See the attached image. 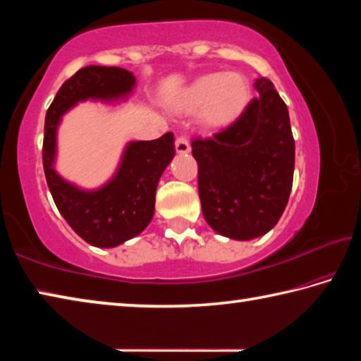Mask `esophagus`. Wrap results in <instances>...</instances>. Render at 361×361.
<instances>
[{"label":"esophagus","instance_id":"obj_1","mask_svg":"<svg viewBox=\"0 0 361 361\" xmlns=\"http://www.w3.org/2000/svg\"><path fill=\"white\" fill-rule=\"evenodd\" d=\"M175 149H176V152H178V154H188V152L191 151V146H189L188 138L183 137V135L176 137V140H175Z\"/></svg>","mask_w":361,"mask_h":361}]
</instances>
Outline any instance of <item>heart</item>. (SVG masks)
<instances>
[{
    "label": "heart",
    "instance_id": "1",
    "mask_svg": "<svg viewBox=\"0 0 361 361\" xmlns=\"http://www.w3.org/2000/svg\"><path fill=\"white\" fill-rule=\"evenodd\" d=\"M252 99V84L240 73H209L183 90L178 108L186 114L199 113L204 129L223 130L245 113Z\"/></svg>",
    "mask_w": 361,
    "mask_h": 361
}]
</instances>
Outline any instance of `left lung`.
Here are the masks:
<instances>
[{"label":"left lung","mask_w":361,"mask_h":361,"mask_svg":"<svg viewBox=\"0 0 361 361\" xmlns=\"http://www.w3.org/2000/svg\"><path fill=\"white\" fill-rule=\"evenodd\" d=\"M255 89L259 97L234 124L192 140L205 221L234 240L256 239L277 224L295 172L288 108L269 79H256Z\"/></svg>","instance_id":"8db88e82"}]
</instances>
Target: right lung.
<instances>
[{
	"label": "right lung",
	"mask_w": 361,
	"mask_h": 361,
	"mask_svg": "<svg viewBox=\"0 0 361 361\" xmlns=\"http://www.w3.org/2000/svg\"><path fill=\"white\" fill-rule=\"evenodd\" d=\"M135 82V76L119 66H84L66 79L46 113L42 166L49 191L71 229L94 247H118L151 223L157 183L175 156L173 133L151 142H130L113 178L87 191L63 180L54 169L57 129L62 116L78 102L126 99Z\"/></svg>",
	"instance_id": "1"
}]
</instances>
